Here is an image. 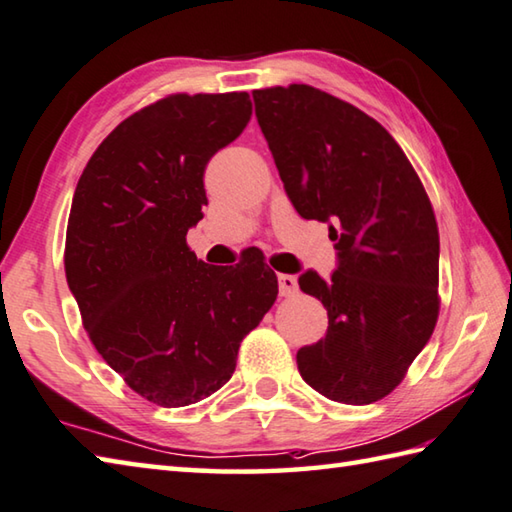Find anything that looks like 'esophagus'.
<instances>
[{"mask_svg":"<svg viewBox=\"0 0 512 512\" xmlns=\"http://www.w3.org/2000/svg\"><path fill=\"white\" fill-rule=\"evenodd\" d=\"M277 282H279V295H282V297H290V295L297 293L299 286H297L295 275H279Z\"/></svg>","mask_w":512,"mask_h":512,"instance_id":"1","label":"esophagus"}]
</instances>
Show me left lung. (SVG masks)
Returning <instances> with one entry per match:
<instances>
[{
    "instance_id": "left-lung-1",
    "label": "left lung",
    "mask_w": 512,
    "mask_h": 512,
    "mask_svg": "<svg viewBox=\"0 0 512 512\" xmlns=\"http://www.w3.org/2000/svg\"><path fill=\"white\" fill-rule=\"evenodd\" d=\"M259 128L290 202L333 222L339 266L299 288L328 310L326 337L299 348L304 382L339 404L402 384L439 317V230L422 179L364 110L308 84L253 90Z\"/></svg>"
}]
</instances>
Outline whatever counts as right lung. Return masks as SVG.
<instances>
[{
    "instance_id": "obj_1",
    "label": "right lung",
    "mask_w": 512,
    "mask_h": 512,
    "mask_svg": "<svg viewBox=\"0 0 512 512\" xmlns=\"http://www.w3.org/2000/svg\"><path fill=\"white\" fill-rule=\"evenodd\" d=\"M248 93H175L126 117L88 159L64 268L90 342L139 397L179 408L217 393L242 339L277 299L262 253L208 266L186 233L208 204L204 170L242 135Z\"/></svg>"
}]
</instances>
